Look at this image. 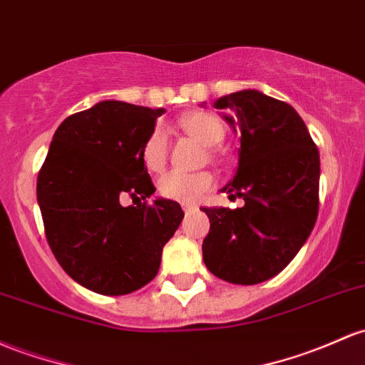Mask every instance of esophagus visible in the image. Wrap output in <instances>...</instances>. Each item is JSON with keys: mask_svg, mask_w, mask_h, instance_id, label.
<instances>
[{"mask_svg": "<svg viewBox=\"0 0 365 365\" xmlns=\"http://www.w3.org/2000/svg\"><path fill=\"white\" fill-rule=\"evenodd\" d=\"M182 210L189 215V213H192V211H195V206L194 204H182Z\"/></svg>", "mask_w": 365, "mask_h": 365, "instance_id": "obj_1", "label": "esophagus"}]
</instances>
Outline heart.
I'll use <instances>...</instances> for the list:
<instances>
[{
    "label": "heart",
    "mask_w": 365,
    "mask_h": 365,
    "mask_svg": "<svg viewBox=\"0 0 365 365\" xmlns=\"http://www.w3.org/2000/svg\"><path fill=\"white\" fill-rule=\"evenodd\" d=\"M182 128L207 147H215L225 137L222 121L207 112H195L182 119ZM168 158V133L163 126L154 128L142 150L143 164L150 171L161 170ZM159 192L168 199L178 202H197L204 194L215 187V176L207 171L189 173L170 170L159 178Z\"/></svg>",
    "instance_id": "1"
}]
</instances>
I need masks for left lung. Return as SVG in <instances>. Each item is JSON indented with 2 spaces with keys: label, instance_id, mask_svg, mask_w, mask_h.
I'll use <instances>...</instances> for the list:
<instances>
[{
  "label": "left lung",
  "instance_id": "1",
  "mask_svg": "<svg viewBox=\"0 0 365 365\" xmlns=\"http://www.w3.org/2000/svg\"><path fill=\"white\" fill-rule=\"evenodd\" d=\"M215 107L230 112L223 118L241 135L237 170L222 190L242 197L244 206L202 207L211 223L202 258L216 277L251 286L282 272L314 230L319 150L298 112L282 100L242 90Z\"/></svg>",
  "mask_w": 365,
  "mask_h": 365
}]
</instances>
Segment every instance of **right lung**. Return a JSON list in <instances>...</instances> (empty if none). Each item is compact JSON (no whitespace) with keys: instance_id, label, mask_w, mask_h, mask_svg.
<instances>
[{"instance_id":"add662e5","label":"right lung","mask_w":365,"mask_h":365,"mask_svg":"<svg viewBox=\"0 0 365 365\" xmlns=\"http://www.w3.org/2000/svg\"><path fill=\"white\" fill-rule=\"evenodd\" d=\"M164 109L103 100L63 119L38 175L46 241L60 267L98 294L133 293L158 275L183 220L178 202L126 206L155 192L142 150Z\"/></svg>"}]
</instances>
